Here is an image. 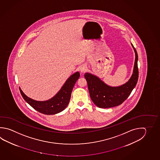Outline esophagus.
Returning a JSON list of instances; mask_svg holds the SVG:
<instances>
[{
    "instance_id": "34e87169",
    "label": "esophagus",
    "mask_w": 160,
    "mask_h": 160,
    "mask_svg": "<svg viewBox=\"0 0 160 160\" xmlns=\"http://www.w3.org/2000/svg\"><path fill=\"white\" fill-rule=\"evenodd\" d=\"M87 68L85 67V66H82V67H81L80 69H79V70H80V72H81V73H85V72L87 71Z\"/></svg>"
}]
</instances>
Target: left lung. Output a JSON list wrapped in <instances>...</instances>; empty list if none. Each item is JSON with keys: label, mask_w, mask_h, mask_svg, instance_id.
Segmentation results:
<instances>
[{"label": "left lung", "mask_w": 160, "mask_h": 160, "mask_svg": "<svg viewBox=\"0 0 160 160\" xmlns=\"http://www.w3.org/2000/svg\"><path fill=\"white\" fill-rule=\"evenodd\" d=\"M131 44L135 53V60L132 74L125 84L112 87L106 84L97 76L89 73L84 74L91 99L97 107L108 108L121 104L127 99L135 87L139 77L138 56L134 46Z\"/></svg>", "instance_id": "1"}]
</instances>
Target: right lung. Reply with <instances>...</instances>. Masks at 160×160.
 <instances>
[{
	"mask_svg": "<svg viewBox=\"0 0 160 160\" xmlns=\"http://www.w3.org/2000/svg\"><path fill=\"white\" fill-rule=\"evenodd\" d=\"M79 77L78 72L72 74L65 82L58 92L46 101H37L31 99L23 93L20 87L19 88L23 99L36 111L47 115L55 114L64 111L69 104L73 87Z\"/></svg>",
	"mask_w": 160,
	"mask_h": 160,
	"instance_id": "1",
	"label": "right lung"
}]
</instances>
